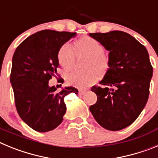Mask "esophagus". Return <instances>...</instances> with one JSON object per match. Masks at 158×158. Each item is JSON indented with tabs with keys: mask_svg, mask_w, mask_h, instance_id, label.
Here are the masks:
<instances>
[{
	"mask_svg": "<svg viewBox=\"0 0 158 158\" xmlns=\"http://www.w3.org/2000/svg\"><path fill=\"white\" fill-rule=\"evenodd\" d=\"M87 92V90H85V89H78V93H79V94L81 95H84L85 94V93Z\"/></svg>",
	"mask_w": 158,
	"mask_h": 158,
	"instance_id": "34e87169",
	"label": "esophagus"
}]
</instances>
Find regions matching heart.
<instances>
[{"label":"heart","mask_w":158,"mask_h":158,"mask_svg":"<svg viewBox=\"0 0 158 158\" xmlns=\"http://www.w3.org/2000/svg\"><path fill=\"white\" fill-rule=\"evenodd\" d=\"M77 57L88 58L85 73L72 72L67 75L66 81L69 85L77 87H87L98 80L99 73H104L109 67V58L104 52V45L90 36H84L74 43ZM76 54L71 46L65 43L59 49L58 60L65 71L70 70L74 65Z\"/></svg>","instance_id":"obj_1"}]
</instances>
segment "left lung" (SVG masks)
Returning a JSON list of instances; mask_svg holds the SVG:
<instances>
[{"label":"left lung","instance_id":"left-lung-1","mask_svg":"<svg viewBox=\"0 0 158 158\" xmlns=\"http://www.w3.org/2000/svg\"><path fill=\"white\" fill-rule=\"evenodd\" d=\"M109 51V68L91 91L97 101L89 110L96 122L108 131H120L133 123L147 103L153 67L144 46L121 31L90 33Z\"/></svg>","mask_w":158,"mask_h":158}]
</instances>
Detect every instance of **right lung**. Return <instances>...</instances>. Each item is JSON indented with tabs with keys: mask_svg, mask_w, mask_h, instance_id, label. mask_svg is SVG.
<instances>
[{
	"mask_svg": "<svg viewBox=\"0 0 158 158\" xmlns=\"http://www.w3.org/2000/svg\"><path fill=\"white\" fill-rule=\"evenodd\" d=\"M76 35L40 31L23 40L15 51L10 75L15 104L22 120L35 131L47 132L59 126L66 111L64 97L78 93L72 86L58 92L49 85L52 77L58 76L59 49Z\"/></svg>",
	"mask_w": 158,
	"mask_h": 158,
	"instance_id": "1",
	"label": "right lung"
}]
</instances>
